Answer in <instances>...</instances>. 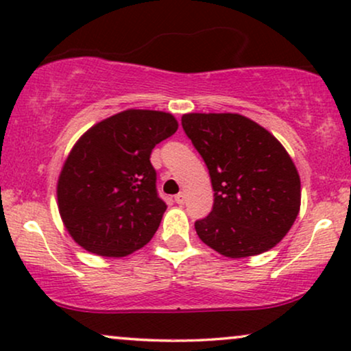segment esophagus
<instances>
[{
	"label": "esophagus",
	"instance_id": "1",
	"mask_svg": "<svg viewBox=\"0 0 351 351\" xmlns=\"http://www.w3.org/2000/svg\"><path fill=\"white\" fill-rule=\"evenodd\" d=\"M185 198H187V195H185L184 192H179V193H177V195L174 197V202L177 203V205H184Z\"/></svg>",
	"mask_w": 351,
	"mask_h": 351
}]
</instances>
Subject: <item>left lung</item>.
I'll return each instance as SVG.
<instances>
[{
    "label": "left lung",
    "mask_w": 351,
    "mask_h": 351,
    "mask_svg": "<svg viewBox=\"0 0 351 351\" xmlns=\"http://www.w3.org/2000/svg\"><path fill=\"white\" fill-rule=\"evenodd\" d=\"M182 128L208 167L213 208L197 219L200 239L231 258L275 247L295 223L301 182L287 149L239 114H187Z\"/></svg>",
    "instance_id": "1"
}]
</instances>
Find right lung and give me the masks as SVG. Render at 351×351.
<instances>
[{
	"instance_id": "right-lung-1",
	"label": "right lung",
	"mask_w": 351,
	"mask_h": 351,
	"mask_svg": "<svg viewBox=\"0 0 351 351\" xmlns=\"http://www.w3.org/2000/svg\"><path fill=\"white\" fill-rule=\"evenodd\" d=\"M177 132L158 110H125L77 140L58 179L62 219L81 247L123 257L148 244L167 205L156 189L151 151Z\"/></svg>"
}]
</instances>
